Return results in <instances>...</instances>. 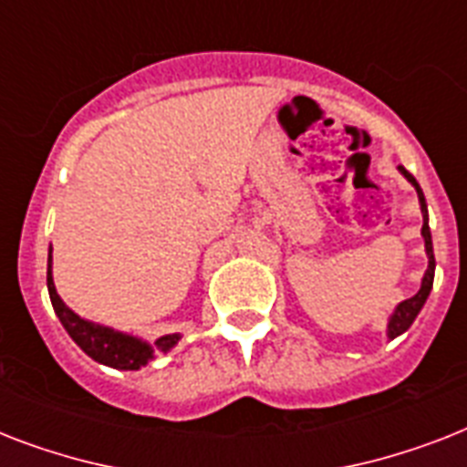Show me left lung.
Here are the masks:
<instances>
[{"label": "left lung", "mask_w": 467, "mask_h": 467, "mask_svg": "<svg viewBox=\"0 0 467 467\" xmlns=\"http://www.w3.org/2000/svg\"><path fill=\"white\" fill-rule=\"evenodd\" d=\"M400 174L405 176L407 182L412 183L414 189H417V198H420V208H421V218H424V225H421V237H424V249H427V259H429V266L424 271V278H421V285L420 291L414 293L412 298L402 300L395 312L390 315L388 319V339H395L400 334H405L412 322L417 319V315L421 312L424 303H427L429 293H431V285H434V271H436V259H434V244H431V230H429V211H427V201H424V193H421L420 183L414 179L405 167H398Z\"/></svg>", "instance_id": "8db88e82"}]
</instances>
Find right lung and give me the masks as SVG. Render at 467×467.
Segmentation results:
<instances>
[{
    "instance_id": "obj_1",
    "label": "right lung",
    "mask_w": 467,
    "mask_h": 467,
    "mask_svg": "<svg viewBox=\"0 0 467 467\" xmlns=\"http://www.w3.org/2000/svg\"><path fill=\"white\" fill-rule=\"evenodd\" d=\"M47 293H50V303H53L55 315L60 317L62 327L67 329V334L72 337L77 347L82 348L84 354L91 356L94 361L104 363V366H111V368L119 370H138L142 366H148L152 358H155V351L167 354L179 344L182 334H164L155 344L140 339V337H133V334L119 332L113 327L97 325L91 319L79 317L75 310H69L62 298L55 291L53 281V247L47 249Z\"/></svg>"
}]
</instances>
